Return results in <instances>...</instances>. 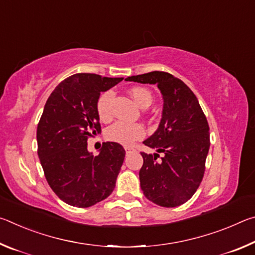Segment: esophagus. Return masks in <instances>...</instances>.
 I'll use <instances>...</instances> for the list:
<instances>
[{
	"mask_svg": "<svg viewBox=\"0 0 255 255\" xmlns=\"http://www.w3.org/2000/svg\"><path fill=\"white\" fill-rule=\"evenodd\" d=\"M125 149H126V153H127V154L135 152V148H133V147H129V146H126V147H125Z\"/></svg>",
	"mask_w": 255,
	"mask_h": 255,
	"instance_id": "esophagus-1",
	"label": "esophagus"
}]
</instances>
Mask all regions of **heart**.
Returning <instances> with one entry per match:
<instances>
[{"label": "heart", "instance_id": "obj_1", "mask_svg": "<svg viewBox=\"0 0 255 255\" xmlns=\"http://www.w3.org/2000/svg\"><path fill=\"white\" fill-rule=\"evenodd\" d=\"M130 96L137 105L141 108H147L153 102V96L143 86H133L130 90ZM115 93L114 91H107L102 93L97 102L98 116L102 122H110L114 117L112 111V102H114ZM146 135L145 127L140 124H127V123H116L107 129L106 137L108 140L114 141L125 146H129L139 140Z\"/></svg>", "mask_w": 255, "mask_h": 255}]
</instances>
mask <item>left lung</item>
I'll list each match as a JSON object with an SVG mask.
<instances>
[{"mask_svg": "<svg viewBox=\"0 0 255 255\" xmlns=\"http://www.w3.org/2000/svg\"><path fill=\"white\" fill-rule=\"evenodd\" d=\"M126 81L156 84L163 94L161 124L144 141L157 153H140V188L154 204L178 207L195 195L204 178L210 146L208 122L195 93L170 73L154 71ZM158 152L163 153L159 160Z\"/></svg>", "mask_w": 255, "mask_h": 255, "instance_id": "obj_1", "label": "left lung"}]
</instances>
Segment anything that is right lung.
<instances>
[{
  "mask_svg": "<svg viewBox=\"0 0 255 255\" xmlns=\"http://www.w3.org/2000/svg\"><path fill=\"white\" fill-rule=\"evenodd\" d=\"M123 77L77 73L60 82L47 100L37 128L38 156L47 182L66 204L86 208L109 197L124 163V147L103 143L88 152V139L101 132L97 102Z\"/></svg>",
  "mask_w": 255,
  "mask_h": 255,
  "instance_id": "obj_1",
  "label": "right lung"
}]
</instances>
